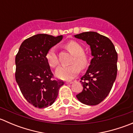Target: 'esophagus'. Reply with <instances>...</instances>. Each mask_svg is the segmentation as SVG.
Returning <instances> with one entry per match:
<instances>
[{"instance_id":"34e87169","label":"esophagus","mask_w":133,"mask_h":133,"mask_svg":"<svg viewBox=\"0 0 133 133\" xmlns=\"http://www.w3.org/2000/svg\"><path fill=\"white\" fill-rule=\"evenodd\" d=\"M65 83H66L67 84H71L72 83H73V81H67Z\"/></svg>"}]
</instances>
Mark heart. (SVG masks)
Instances as JSON below:
<instances>
[{"label": "heart", "mask_w": 133, "mask_h": 133, "mask_svg": "<svg viewBox=\"0 0 133 133\" xmlns=\"http://www.w3.org/2000/svg\"><path fill=\"white\" fill-rule=\"evenodd\" d=\"M65 48L75 56L73 64L69 66H60L56 71V75L62 80H69L74 78L82 69L88 68L90 62L89 56L84 53V47L77 42L72 41L65 44ZM48 63L51 68H56L58 64V59L54 48L49 49L45 55ZM79 65L78 66L77 65Z\"/></svg>", "instance_id": "b5f03b06"}]
</instances>
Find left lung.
I'll list each match as a JSON object with an SVG mask.
<instances>
[{
  "instance_id": "left-lung-1",
  "label": "left lung",
  "mask_w": 133,
  "mask_h": 133,
  "mask_svg": "<svg viewBox=\"0 0 133 133\" xmlns=\"http://www.w3.org/2000/svg\"><path fill=\"white\" fill-rule=\"evenodd\" d=\"M75 37L90 45L93 57L86 73L80 79L82 91L76 96L85 105H97L107 97L116 80L117 53L111 40L96 32H84Z\"/></svg>"
}]
</instances>
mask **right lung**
<instances>
[{
    "label": "right lung",
    "mask_w": 133,
    "mask_h": 133,
    "mask_svg": "<svg viewBox=\"0 0 133 133\" xmlns=\"http://www.w3.org/2000/svg\"><path fill=\"white\" fill-rule=\"evenodd\" d=\"M62 35L38 34L25 39L15 57V79L27 101L38 108L52 105L64 82L53 79L45 55Z\"/></svg>",
    "instance_id": "obj_1"
}]
</instances>
